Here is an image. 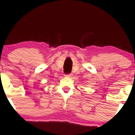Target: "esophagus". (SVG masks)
Wrapping results in <instances>:
<instances>
[{
  "instance_id": "34e87169",
  "label": "esophagus",
  "mask_w": 135,
  "mask_h": 135,
  "mask_svg": "<svg viewBox=\"0 0 135 135\" xmlns=\"http://www.w3.org/2000/svg\"><path fill=\"white\" fill-rule=\"evenodd\" d=\"M72 74H65V76L66 77H72Z\"/></svg>"
}]
</instances>
